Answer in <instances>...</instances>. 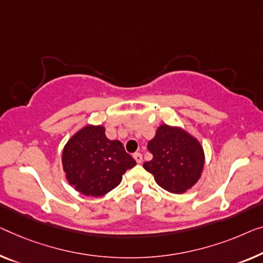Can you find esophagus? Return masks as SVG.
I'll return each mask as SVG.
<instances>
[{
    "label": "esophagus",
    "mask_w": 263,
    "mask_h": 263,
    "mask_svg": "<svg viewBox=\"0 0 263 263\" xmlns=\"http://www.w3.org/2000/svg\"><path fill=\"white\" fill-rule=\"evenodd\" d=\"M133 158L136 159L137 163H142L143 162V156L142 154H139V152H136V154H133Z\"/></svg>",
    "instance_id": "esophagus-1"
}]
</instances>
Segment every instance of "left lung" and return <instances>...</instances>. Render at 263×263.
Listing matches in <instances>:
<instances>
[{"mask_svg": "<svg viewBox=\"0 0 263 263\" xmlns=\"http://www.w3.org/2000/svg\"><path fill=\"white\" fill-rule=\"evenodd\" d=\"M147 148L154 158L143 166L164 190L172 194L186 193L201 178L204 150L199 140L183 127L159 125Z\"/></svg>", "mask_w": 263, "mask_h": 263, "instance_id": "1", "label": "left lung"}]
</instances>
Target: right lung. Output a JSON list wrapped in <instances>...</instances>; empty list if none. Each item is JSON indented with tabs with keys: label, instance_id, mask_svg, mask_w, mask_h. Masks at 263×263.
I'll use <instances>...</instances> for the list:
<instances>
[{
	"label": "right lung",
	"instance_id": "obj_1",
	"mask_svg": "<svg viewBox=\"0 0 263 263\" xmlns=\"http://www.w3.org/2000/svg\"><path fill=\"white\" fill-rule=\"evenodd\" d=\"M61 160L69 185L91 197H101L115 189L126 170L136 165L123 143L108 139L103 125L92 124L70 137Z\"/></svg>",
	"mask_w": 263,
	"mask_h": 263
}]
</instances>
